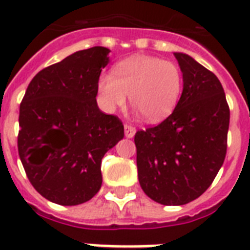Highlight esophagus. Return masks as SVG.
<instances>
[{
  "label": "esophagus",
  "mask_w": 250,
  "mask_h": 250,
  "mask_svg": "<svg viewBox=\"0 0 250 250\" xmlns=\"http://www.w3.org/2000/svg\"><path fill=\"white\" fill-rule=\"evenodd\" d=\"M124 129H125V137L126 138H133L135 135V131H137V129L134 126L129 125V124H125Z\"/></svg>",
  "instance_id": "34e87169"
}]
</instances>
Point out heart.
Wrapping results in <instances>:
<instances>
[{
  "instance_id": "obj_1",
  "label": "heart",
  "mask_w": 250,
  "mask_h": 250,
  "mask_svg": "<svg viewBox=\"0 0 250 250\" xmlns=\"http://www.w3.org/2000/svg\"><path fill=\"white\" fill-rule=\"evenodd\" d=\"M182 72L175 63L151 55H135L113 67V76L98 79L99 103L107 112L131 104L149 123H160L173 113L182 94Z\"/></svg>"
}]
</instances>
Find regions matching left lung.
Instances as JSON below:
<instances>
[{"label":"left lung","mask_w":250,"mask_h":250,"mask_svg":"<svg viewBox=\"0 0 250 250\" xmlns=\"http://www.w3.org/2000/svg\"><path fill=\"white\" fill-rule=\"evenodd\" d=\"M174 57L183 76L178 104L163 123L134 137L142 189L163 205L187 204L207 191L226 157L229 124L217 76L187 54Z\"/></svg>","instance_id":"obj_1"}]
</instances>
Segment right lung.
<instances>
[{
  "instance_id": "right-lung-1",
  "label": "right lung",
  "mask_w": 250,
  "mask_h": 250,
  "mask_svg": "<svg viewBox=\"0 0 250 250\" xmlns=\"http://www.w3.org/2000/svg\"><path fill=\"white\" fill-rule=\"evenodd\" d=\"M109 49L94 46L32 79L19 111L18 151L40 195L59 205L86 203L101 189L102 159L124 138L119 117L97 104Z\"/></svg>"
}]
</instances>
